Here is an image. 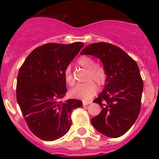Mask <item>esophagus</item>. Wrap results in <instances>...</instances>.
Listing matches in <instances>:
<instances>
[{"label": "esophagus", "mask_w": 159, "mask_h": 159, "mask_svg": "<svg viewBox=\"0 0 159 159\" xmlns=\"http://www.w3.org/2000/svg\"><path fill=\"white\" fill-rule=\"evenodd\" d=\"M92 101H83V102H82V104H83V106H87V105H89L92 103Z\"/></svg>", "instance_id": "obj_1"}]
</instances>
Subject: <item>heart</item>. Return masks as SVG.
I'll return each mask as SVG.
<instances>
[{"label": "heart", "instance_id": "1", "mask_svg": "<svg viewBox=\"0 0 159 159\" xmlns=\"http://www.w3.org/2000/svg\"><path fill=\"white\" fill-rule=\"evenodd\" d=\"M77 64L80 67L87 69L86 80L88 82L77 85L71 91V95L78 99L89 100L97 92V85L94 82H97V84L99 86L104 85L107 80V72L104 67L101 65H96L95 60L87 56L79 57L77 60ZM64 79L66 83L70 87L74 85V77L70 67L65 68Z\"/></svg>", "mask_w": 159, "mask_h": 159}]
</instances>
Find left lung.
I'll return each mask as SVG.
<instances>
[{
    "mask_svg": "<svg viewBox=\"0 0 159 159\" xmlns=\"http://www.w3.org/2000/svg\"><path fill=\"white\" fill-rule=\"evenodd\" d=\"M81 54L100 58L107 72L104 90L93 101L102 110L92 119V125L107 137H120L140 112L143 83L138 65L120 48L103 42L87 46Z\"/></svg>",
    "mask_w": 159,
    "mask_h": 159,
    "instance_id": "left-lung-1",
    "label": "left lung"
}]
</instances>
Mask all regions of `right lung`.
Listing matches in <instances>:
<instances>
[{"label": "right lung", "instance_id": "1", "mask_svg": "<svg viewBox=\"0 0 159 159\" xmlns=\"http://www.w3.org/2000/svg\"><path fill=\"white\" fill-rule=\"evenodd\" d=\"M84 46L48 43L34 49L19 70L16 99L32 133L53 141L67 133L72 111L82 106L79 100L62 101L67 92L64 70Z\"/></svg>", "mask_w": 159, "mask_h": 159}]
</instances>
